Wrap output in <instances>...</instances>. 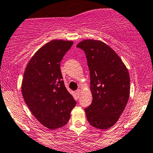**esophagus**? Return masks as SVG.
<instances>
[{"instance_id": "esophagus-1", "label": "esophagus", "mask_w": 153, "mask_h": 153, "mask_svg": "<svg viewBox=\"0 0 153 153\" xmlns=\"http://www.w3.org/2000/svg\"><path fill=\"white\" fill-rule=\"evenodd\" d=\"M80 92H81V91H80V89H78L76 91V94H77V95L78 96H80Z\"/></svg>"}]
</instances>
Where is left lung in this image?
I'll use <instances>...</instances> for the list:
<instances>
[{
	"label": "left lung",
	"mask_w": 153,
	"mask_h": 153,
	"mask_svg": "<svg viewBox=\"0 0 153 153\" xmlns=\"http://www.w3.org/2000/svg\"><path fill=\"white\" fill-rule=\"evenodd\" d=\"M84 51L90 70L93 100L85 109L92 126L108 129L118 120L130 94L128 70L116 52L99 40L86 39L78 45Z\"/></svg>",
	"instance_id": "left-lung-1"
}]
</instances>
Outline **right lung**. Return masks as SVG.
<instances>
[{"mask_svg":"<svg viewBox=\"0 0 153 153\" xmlns=\"http://www.w3.org/2000/svg\"><path fill=\"white\" fill-rule=\"evenodd\" d=\"M73 41L53 40L43 45L25 68L22 93L30 110L42 125L61 128L70 118L76 105L62 80L60 62Z\"/></svg>","mask_w":153,"mask_h":153,"instance_id":"add662e5","label":"right lung"}]
</instances>
